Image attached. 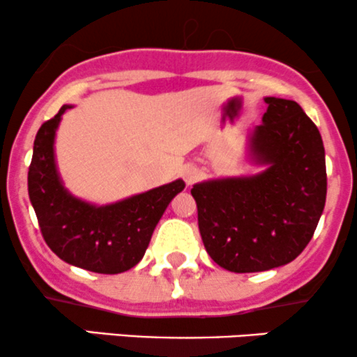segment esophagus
I'll return each instance as SVG.
<instances>
[{
	"label": "esophagus",
	"instance_id": "1",
	"mask_svg": "<svg viewBox=\"0 0 357 357\" xmlns=\"http://www.w3.org/2000/svg\"><path fill=\"white\" fill-rule=\"evenodd\" d=\"M198 178H199V171L196 169L195 166H186L183 169V179H184V183L188 184V186L195 183Z\"/></svg>",
	"mask_w": 357,
	"mask_h": 357
}]
</instances>
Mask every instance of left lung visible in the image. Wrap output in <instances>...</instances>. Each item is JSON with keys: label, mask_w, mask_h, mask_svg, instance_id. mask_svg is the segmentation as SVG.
I'll list each match as a JSON object with an SVG mask.
<instances>
[{"label": "left lung", "mask_w": 357, "mask_h": 357, "mask_svg": "<svg viewBox=\"0 0 357 357\" xmlns=\"http://www.w3.org/2000/svg\"><path fill=\"white\" fill-rule=\"evenodd\" d=\"M252 149L268 165L250 178L215 179L191 190L204 248L236 273L289 264L312 238L327 192L321 132L294 100L267 97Z\"/></svg>", "instance_id": "8db88e82"}]
</instances>
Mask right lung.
<instances>
[{"mask_svg":"<svg viewBox=\"0 0 357 357\" xmlns=\"http://www.w3.org/2000/svg\"><path fill=\"white\" fill-rule=\"evenodd\" d=\"M63 105L38 129L28 169V195L43 240L67 264L96 273H121L144 257L162 213L184 181L178 179L107 206H92L61 186L53 158V139Z\"/></svg>","mask_w":357,"mask_h":357,"instance_id":"1","label":"right lung"}]
</instances>
